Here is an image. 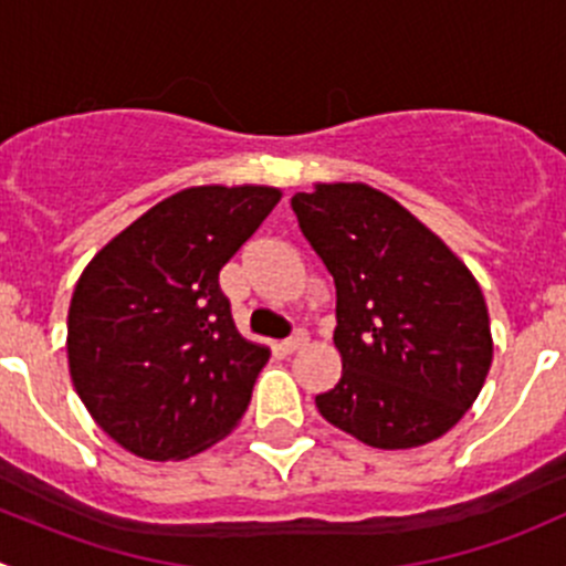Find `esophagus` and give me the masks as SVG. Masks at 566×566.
<instances>
[{"mask_svg":"<svg viewBox=\"0 0 566 566\" xmlns=\"http://www.w3.org/2000/svg\"><path fill=\"white\" fill-rule=\"evenodd\" d=\"M306 342H310V334H306V331H295L290 339L282 342V350L284 353H295V350H301V347H306Z\"/></svg>","mask_w":566,"mask_h":566,"instance_id":"34e87169","label":"esophagus"}]
</instances>
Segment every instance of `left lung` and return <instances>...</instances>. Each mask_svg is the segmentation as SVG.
<instances>
[{
    "mask_svg": "<svg viewBox=\"0 0 566 566\" xmlns=\"http://www.w3.org/2000/svg\"><path fill=\"white\" fill-rule=\"evenodd\" d=\"M301 232L336 284L342 378L319 416L375 449L452 430L493 364L488 304L465 262L397 199L367 182L295 193Z\"/></svg>",
    "mask_w": 566,
    "mask_h": 566,
    "instance_id": "8db88e82",
    "label": "left lung"
}]
</instances>
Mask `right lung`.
Segmentation results:
<instances>
[{"instance_id":"add662e5","label":"right lung","mask_w":566,"mask_h":566,"mask_svg":"<svg viewBox=\"0 0 566 566\" xmlns=\"http://www.w3.org/2000/svg\"><path fill=\"white\" fill-rule=\"evenodd\" d=\"M273 186H191L90 260L67 310V367L95 424L142 460H186L247 413L271 350L243 339L221 268L276 208Z\"/></svg>"}]
</instances>
